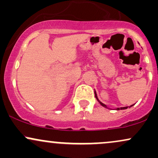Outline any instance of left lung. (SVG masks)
<instances>
[{"label": "left lung", "mask_w": 158, "mask_h": 158, "mask_svg": "<svg viewBox=\"0 0 158 158\" xmlns=\"http://www.w3.org/2000/svg\"><path fill=\"white\" fill-rule=\"evenodd\" d=\"M94 94H95V97L97 98V101L98 102H99V104L101 105V106H102V107H104V108H108V109H110V110H112V109H114V110H125V109H127V108H131V107H132L134 106V105H131V106H127V107H121V108H108V106H106V105H105L104 103H102V102H100V101H99V99H98V97H97V92H96V90H94Z\"/></svg>", "instance_id": "8db88e82"}]
</instances>
